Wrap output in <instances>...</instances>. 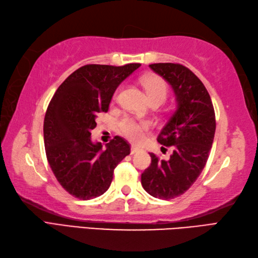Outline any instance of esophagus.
<instances>
[{
  "label": "esophagus",
  "mask_w": 258,
  "mask_h": 258,
  "mask_svg": "<svg viewBox=\"0 0 258 258\" xmlns=\"http://www.w3.org/2000/svg\"><path fill=\"white\" fill-rule=\"evenodd\" d=\"M141 149L140 148H138V147H136V146H131V149H130V152H131V155H134V154H137V152H139Z\"/></svg>",
  "instance_id": "1"
}]
</instances>
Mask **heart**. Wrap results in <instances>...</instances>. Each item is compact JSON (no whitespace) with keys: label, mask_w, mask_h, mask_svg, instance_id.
<instances>
[{"label":"heart","mask_w":258,"mask_h":258,"mask_svg":"<svg viewBox=\"0 0 258 258\" xmlns=\"http://www.w3.org/2000/svg\"><path fill=\"white\" fill-rule=\"evenodd\" d=\"M143 86L149 100H160L165 101L168 88L166 82L161 78L151 76L146 77L143 80ZM149 128V124L145 121H136L131 118H124L120 122V131L128 140L133 143H140L145 138V133Z\"/></svg>","instance_id":"1"}]
</instances>
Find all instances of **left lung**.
<instances>
[{"instance_id": "1", "label": "left lung", "mask_w": 258, "mask_h": 258, "mask_svg": "<svg viewBox=\"0 0 258 258\" xmlns=\"http://www.w3.org/2000/svg\"><path fill=\"white\" fill-rule=\"evenodd\" d=\"M150 69L171 86L177 109L158 136L172 147L169 160L150 154L151 164L141 175V185L152 197L172 199L187 191L201 175L212 149L216 120L207 89L195 73L178 63H154Z\"/></svg>"}]
</instances>
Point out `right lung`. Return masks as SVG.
<instances>
[{
  "label": "right lung",
  "instance_id": "1",
  "mask_svg": "<svg viewBox=\"0 0 258 258\" xmlns=\"http://www.w3.org/2000/svg\"><path fill=\"white\" fill-rule=\"evenodd\" d=\"M140 66H83L51 99L43 124L46 158L56 180L76 198L88 201L106 192L114 168L130 154V145L119 136L102 149L101 143H92L91 130L98 114L108 111L115 89Z\"/></svg>",
  "mask_w": 258,
  "mask_h": 258
}]
</instances>
